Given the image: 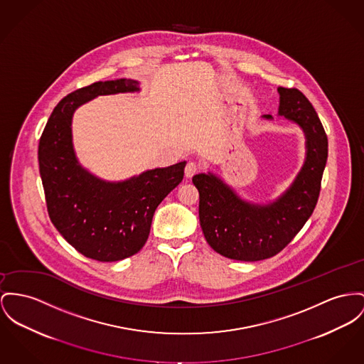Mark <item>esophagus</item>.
Segmentation results:
<instances>
[{"label":"esophagus","mask_w":364,"mask_h":364,"mask_svg":"<svg viewBox=\"0 0 364 364\" xmlns=\"http://www.w3.org/2000/svg\"><path fill=\"white\" fill-rule=\"evenodd\" d=\"M197 171H198L197 164L193 163V161H189V163L186 164V167H185V176H186V178H192V176H194V175L197 173Z\"/></svg>","instance_id":"34e87169"}]
</instances>
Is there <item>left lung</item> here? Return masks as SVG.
I'll return each mask as SVG.
<instances>
[{
  "mask_svg": "<svg viewBox=\"0 0 364 364\" xmlns=\"http://www.w3.org/2000/svg\"><path fill=\"white\" fill-rule=\"evenodd\" d=\"M279 114L305 132L306 159L290 189L267 205L242 200L211 172L194 175L198 191V217L207 242L218 254L244 262L279 254L312 215L327 163L328 141L321 122L299 90L277 88ZM272 119V116H264Z\"/></svg>",
  "mask_w": 364,
  "mask_h": 364,
  "instance_id": "left-lung-1",
  "label": "left lung"
}]
</instances>
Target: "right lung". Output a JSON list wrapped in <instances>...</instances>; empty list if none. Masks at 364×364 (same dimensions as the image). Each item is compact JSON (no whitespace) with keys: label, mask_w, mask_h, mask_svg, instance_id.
Here are the masks:
<instances>
[{"label":"right lung","mask_w":364,"mask_h":364,"mask_svg":"<svg viewBox=\"0 0 364 364\" xmlns=\"http://www.w3.org/2000/svg\"><path fill=\"white\" fill-rule=\"evenodd\" d=\"M139 91L138 81H97L63 97L38 145L40 175L49 218L84 257L114 262L136 254L150 233L159 204L183 179L186 163L146 171L124 182H106L84 170L74 154V110L97 95Z\"/></svg>","instance_id":"1"}]
</instances>
